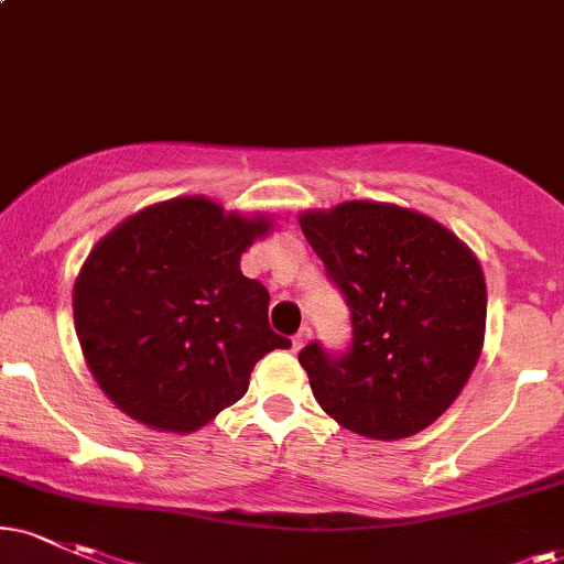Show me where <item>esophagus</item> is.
Listing matches in <instances>:
<instances>
[{
    "mask_svg": "<svg viewBox=\"0 0 564 564\" xmlns=\"http://www.w3.org/2000/svg\"><path fill=\"white\" fill-rule=\"evenodd\" d=\"M307 339H310V332H307V328H302L300 334L291 336V347H294L296 352H300V349H302L304 345H307Z\"/></svg>",
    "mask_w": 564,
    "mask_h": 564,
    "instance_id": "1",
    "label": "esophagus"
}]
</instances>
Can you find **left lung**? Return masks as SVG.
Instances as JSON below:
<instances>
[{
  "mask_svg": "<svg viewBox=\"0 0 564 564\" xmlns=\"http://www.w3.org/2000/svg\"><path fill=\"white\" fill-rule=\"evenodd\" d=\"M300 228L352 313V347L307 345L315 400L371 440L422 432L448 411L482 352L488 289L475 251L422 212L381 200L310 209Z\"/></svg>",
  "mask_w": 564,
  "mask_h": 564,
  "instance_id": "obj_1",
  "label": "left lung"
}]
</instances>
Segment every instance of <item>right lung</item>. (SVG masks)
Wrapping results in <instances>:
<instances>
[{
  "label": "right lung",
  "instance_id": "1",
  "mask_svg": "<svg viewBox=\"0 0 564 564\" xmlns=\"http://www.w3.org/2000/svg\"><path fill=\"white\" fill-rule=\"evenodd\" d=\"M273 230L206 196L145 206L102 236L74 283V326L108 400L159 432H196L241 400L257 360L291 347L241 254Z\"/></svg>",
  "mask_w": 564,
  "mask_h": 564
}]
</instances>
